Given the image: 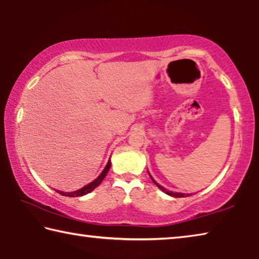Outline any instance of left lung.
I'll list each match as a JSON object with an SVG mask.
<instances>
[{
  "label": "left lung",
  "instance_id": "left-lung-1",
  "mask_svg": "<svg viewBox=\"0 0 259 259\" xmlns=\"http://www.w3.org/2000/svg\"><path fill=\"white\" fill-rule=\"evenodd\" d=\"M151 178H152V177H151ZM152 181L154 182L155 185H156L157 187H159L161 191H163L164 193H166V194H169V195H172V196H176V198H184V195H185V194H182V193H172V192H169V191H166L164 187H162L161 185H159V184H157V183H156V182H155L154 179H153V178H152Z\"/></svg>",
  "mask_w": 259,
  "mask_h": 259
}]
</instances>
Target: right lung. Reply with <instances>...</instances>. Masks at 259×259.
<instances>
[{
    "label": "right lung",
    "mask_w": 259,
    "mask_h": 259,
    "mask_svg": "<svg viewBox=\"0 0 259 259\" xmlns=\"http://www.w3.org/2000/svg\"><path fill=\"white\" fill-rule=\"evenodd\" d=\"M109 168H111V161L107 162L106 168L103 170V172L99 175V177L96 179V181H94L93 183H90V184H88L87 186L82 187L81 190L75 191V192H69V193H64V192H59L58 191V193H59V194H61V195H64V196H71V198H76V196H82V195H84V194H88V193H90L91 191H94L95 188L97 187L99 184L103 182V179L106 177V175L108 172Z\"/></svg>",
    "instance_id": "right-lung-1"
}]
</instances>
